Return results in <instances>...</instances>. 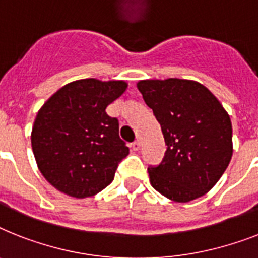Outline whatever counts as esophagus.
Instances as JSON below:
<instances>
[{"label": "esophagus", "mask_w": 258, "mask_h": 258, "mask_svg": "<svg viewBox=\"0 0 258 258\" xmlns=\"http://www.w3.org/2000/svg\"><path fill=\"white\" fill-rule=\"evenodd\" d=\"M131 148H133L134 151H139L140 148V140H135L133 144H131Z\"/></svg>", "instance_id": "obj_1"}]
</instances>
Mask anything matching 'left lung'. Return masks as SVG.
<instances>
[{"instance_id": "1", "label": "left lung", "mask_w": 258, "mask_h": 258, "mask_svg": "<svg viewBox=\"0 0 258 258\" xmlns=\"http://www.w3.org/2000/svg\"><path fill=\"white\" fill-rule=\"evenodd\" d=\"M138 89L167 144L162 163L148 167L151 185L176 203L205 195L223 176L233 154L228 112L199 82L147 79Z\"/></svg>"}]
</instances>
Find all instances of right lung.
Returning <instances> with one entry per match:
<instances>
[{"instance_id": "obj_1", "label": "right lung", "mask_w": 258, "mask_h": 258, "mask_svg": "<svg viewBox=\"0 0 258 258\" xmlns=\"http://www.w3.org/2000/svg\"><path fill=\"white\" fill-rule=\"evenodd\" d=\"M125 89L123 81L81 79L63 86L42 106L31 147L39 171L54 188L85 199L114 180L130 150L119 136V120L106 108Z\"/></svg>"}]
</instances>
